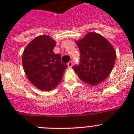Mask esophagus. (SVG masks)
Returning a JSON list of instances; mask_svg holds the SVG:
<instances>
[{
    "label": "esophagus",
    "instance_id": "obj_1",
    "mask_svg": "<svg viewBox=\"0 0 134 134\" xmlns=\"http://www.w3.org/2000/svg\"><path fill=\"white\" fill-rule=\"evenodd\" d=\"M72 65H73L72 62V61H70L69 62H68V68H72Z\"/></svg>",
    "mask_w": 134,
    "mask_h": 134
}]
</instances>
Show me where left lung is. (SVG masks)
Listing matches in <instances>:
<instances>
[{
	"mask_svg": "<svg viewBox=\"0 0 134 134\" xmlns=\"http://www.w3.org/2000/svg\"><path fill=\"white\" fill-rule=\"evenodd\" d=\"M76 43L80 49V64L73 67L74 72L82 81L90 85L102 82L111 74L115 63L113 46L95 32H88Z\"/></svg>",
	"mask_w": 134,
	"mask_h": 134,
	"instance_id": "left-lung-1",
	"label": "left lung"
}]
</instances>
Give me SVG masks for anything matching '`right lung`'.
Returning a JSON list of instances; mask_svg holds the SVG:
<instances>
[{
  "instance_id": "add662e5",
  "label": "right lung",
  "mask_w": 134,
  "mask_h": 134,
  "mask_svg": "<svg viewBox=\"0 0 134 134\" xmlns=\"http://www.w3.org/2000/svg\"><path fill=\"white\" fill-rule=\"evenodd\" d=\"M56 41L49 35L36 37L25 48L22 56L24 72L31 83L41 91H49L60 83L67 65L54 52Z\"/></svg>"
}]
</instances>
